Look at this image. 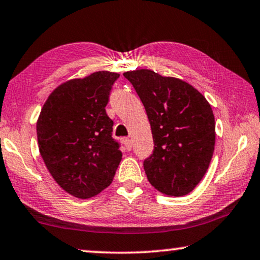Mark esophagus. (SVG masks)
Returning a JSON list of instances; mask_svg holds the SVG:
<instances>
[{
  "mask_svg": "<svg viewBox=\"0 0 260 260\" xmlns=\"http://www.w3.org/2000/svg\"><path fill=\"white\" fill-rule=\"evenodd\" d=\"M123 143H124V145H125L126 150H131V148H133V142H131V139L124 138L123 139Z\"/></svg>",
  "mask_w": 260,
  "mask_h": 260,
  "instance_id": "esophagus-1",
  "label": "esophagus"
}]
</instances>
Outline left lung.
<instances>
[{"label": "left lung", "instance_id": "1", "mask_svg": "<svg viewBox=\"0 0 260 260\" xmlns=\"http://www.w3.org/2000/svg\"><path fill=\"white\" fill-rule=\"evenodd\" d=\"M146 115L155 143L144 160L150 184L169 197L190 193L208 171L216 122L210 103L187 82L149 69L126 71Z\"/></svg>", "mask_w": 260, "mask_h": 260}]
</instances>
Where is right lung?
<instances>
[{
  "mask_svg": "<svg viewBox=\"0 0 260 260\" xmlns=\"http://www.w3.org/2000/svg\"><path fill=\"white\" fill-rule=\"evenodd\" d=\"M119 74L96 71L58 85L36 124L40 153L49 174L71 196L88 199L110 185L122 151L105 111Z\"/></svg>",
  "mask_w": 260,
  "mask_h": 260,
  "instance_id": "right-lung-1",
  "label": "right lung"
}]
</instances>
